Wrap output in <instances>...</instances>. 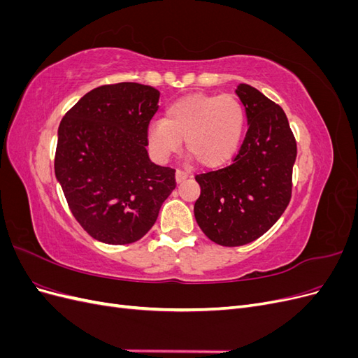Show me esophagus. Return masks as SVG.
Here are the masks:
<instances>
[{"mask_svg":"<svg viewBox=\"0 0 358 358\" xmlns=\"http://www.w3.org/2000/svg\"><path fill=\"white\" fill-rule=\"evenodd\" d=\"M175 176H176V182H178V183L183 182V180H185V179L188 178V175H187V173H183L182 170H176V173H175Z\"/></svg>","mask_w":358,"mask_h":358,"instance_id":"obj_1","label":"esophagus"}]
</instances>
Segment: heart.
<instances>
[{
	"label": "heart",
	"instance_id": "heart-1",
	"mask_svg": "<svg viewBox=\"0 0 358 358\" xmlns=\"http://www.w3.org/2000/svg\"><path fill=\"white\" fill-rule=\"evenodd\" d=\"M245 129V110L234 95L196 94L182 96L166 109L164 121L149 125L146 140L150 152L164 161L180 149L201 167L215 169L231 159Z\"/></svg>",
	"mask_w": 358,
	"mask_h": 358
}]
</instances>
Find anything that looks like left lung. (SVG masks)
Segmentation results:
<instances>
[{
    "mask_svg": "<svg viewBox=\"0 0 358 358\" xmlns=\"http://www.w3.org/2000/svg\"><path fill=\"white\" fill-rule=\"evenodd\" d=\"M248 131L239 154L225 169L196 176L200 197L194 216L201 231L221 246H242L263 236L291 197L297 146L278 104L246 83L236 88Z\"/></svg>",
    "mask_w": 358,
    "mask_h": 358,
    "instance_id": "8db88e82",
    "label": "left lung"
}]
</instances>
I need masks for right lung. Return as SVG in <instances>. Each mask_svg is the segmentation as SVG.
Segmentation results:
<instances>
[{
  "label": "right lung",
  "mask_w": 358,
  "mask_h": 358,
  "mask_svg": "<svg viewBox=\"0 0 358 358\" xmlns=\"http://www.w3.org/2000/svg\"><path fill=\"white\" fill-rule=\"evenodd\" d=\"M159 91L122 82L83 95L58 128L55 176L70 210L95 241L137 242L175 189V170L148 155Z\"/></svg>",
  "instance_id": "obj_1"
}]
</instances>
